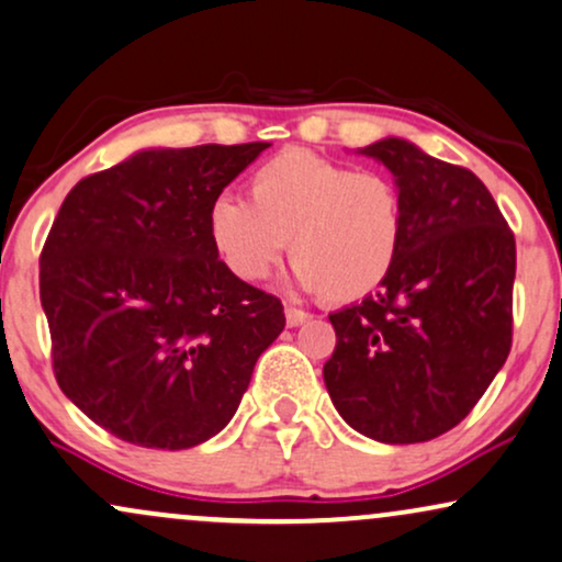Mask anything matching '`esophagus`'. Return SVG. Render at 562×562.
<instances>
[{"label": "esophagus", "mask_w": 562, "mask_h": 562, "mask_svg": "<svg viewBox=\"0 0 562 562\" xmlns=\"http://www.w3.org/2000/svg\"><path fill=\"white\" fill-rule=\"evenodd\" d=\"M310 315L304 313V310H296V307H286V325L289 328H296V325L307 323Z\"/></svg>", "instance_id": "obj_1"}]
</instances>
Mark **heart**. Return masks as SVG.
I'll return each mask as SVG.
<instances>
[{
    "mask_svg": "<svg viewBox=\"0 0 562 562\" xmlns=\"http://www.w3.org/2000/svg\"><path fill=\"white\" fill-rule=\"evenodd\" d=\"M207 232L239 281L268 279L289 245L296 286L325 302H359L383 286L404 241V200L383 171L310 150H281L249 179L247 200L221 195Z\"/></svg>",
    "mask_w": 562,
    "mask_h": 562,
    "instance_id": "obj_1",
    "label": "heart"
}]
</instances>
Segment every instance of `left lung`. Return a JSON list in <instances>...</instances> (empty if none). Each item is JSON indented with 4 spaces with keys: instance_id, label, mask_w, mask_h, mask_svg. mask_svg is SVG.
<instances>
[{
    "instance_id": "left-lung-1",
    "label": "left lung",
    "mask_w": 562,
    "mask_h": 562,
    "mask_svg": "<svg viewBox=\"0 0 562 562\" xmlns=\"http://www.w3.org/2000/svg\"><path fill=\"white\" fill-rule=\"evenodd\" d=\"M357 154L396 179L404 241L375 294L328 315L336 349L325 387L367 438L425 442L459 425L508 359L516 239L469 169L401 137Z\"/></svg>"
}]
</instances>
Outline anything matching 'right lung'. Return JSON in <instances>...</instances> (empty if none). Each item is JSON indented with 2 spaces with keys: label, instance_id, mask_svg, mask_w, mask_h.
Wrapping results in <instances>:
<instances>
[{
  "label": "right lung",
  "instance_id": "right-lung-1",
  "mask_svg": "<svg viewBox=\"0 0 562 562\" xmlns=\"http://www.w3.org/2000/svg\"><path fill=\"white\" fill-rule=\"evenodd\" d=\"M270 143L145 148L80 179L41 252V307L61 393L143 448L218 435L283 304L218 260L207 213Z\"/></svg>",
  "mask_w": 562,
  "mask_h": 562
}]
</instances>
